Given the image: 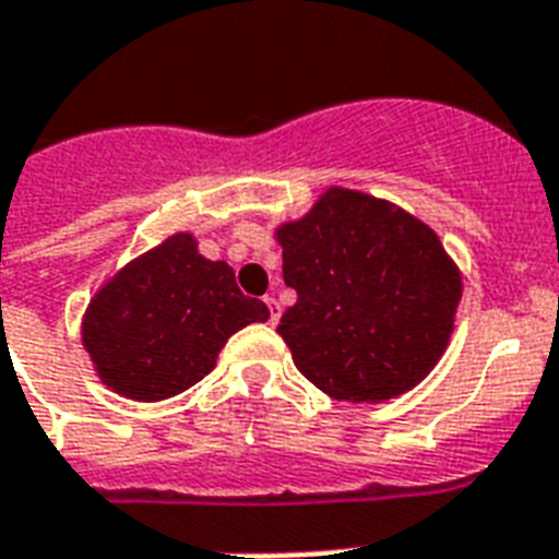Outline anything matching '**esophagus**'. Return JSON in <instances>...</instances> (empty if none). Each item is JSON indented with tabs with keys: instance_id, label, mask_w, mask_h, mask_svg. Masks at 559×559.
Masks as SVG:
<instances>
[{
	"instance_id": "34e87169",
	"label": "esophagus",
	"mask_w": 559,
	"mask_h": 559,
	"mask_svg": "<svg viewBox=\"0 0 559 559\" xmlns=\"http://www.w3.org/2000/svg\"><path fill=\"white\" fill-rule=\"evenodd\" d=\"M265 306H267V323L276 325V320H280V314H283V306H280L274 297H265Z\"/></svg>"
}]
</instances>
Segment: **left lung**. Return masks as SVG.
Returning a JSON list of instances; mask_svg holds the SVG:
<instances>
[{
	"instance_id": "8db88e82",
	"label": "left lung",
	"mask_w": 559,
	"mask_h": 559,
	"mask_svg": "<svg viewBox=\"0 0 559 559\" xmlns=\"http://www.w3.org/2000/svg\"><path fill=\"white\" fill-rule=\"evenodd\" d=\"M297 302L276 332L317 390L378 404L421 383L453 334L462 274L436 230L374 195L329 187L276 227Z\"/></svg>"
}]
</instances>
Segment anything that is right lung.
Wrapping results in <instances>:
<instances>
[{"label": "right lung", "mask_w": 559, "mask_h": 559, "mask_svg": "<svg viewBox=\"0 0 559 559\" xmlns=\"http://www.w3.org/2000/svg\"><path fill=\"white\" fill-rule=\"evenodd\" d=\"M265 320L267 306L239 292L234 267L204 259L193 234H173L92 297L83 346L109 390L164 401L202 381L230 334Z\"/></svg>", "instance_id": "add662e5"}]
</instances>
